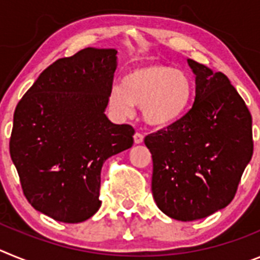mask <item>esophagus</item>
<instances>
[{
  "instance_id": "34e87169",
  "label": "esophagus",
  "mask_w": 260,
  "mask_h": 260,
  "mask_svg": "<svg viewBox=\"0 0 260 260\" xmlns=\"http://www.w3.org/2000/svg\"><path fill=\"white\" fill-rule=\"evenodd\" d=\"M143 139H144L143 134H141V133H135V134H134V142H135V143H137V144L142 143V142H143Z\"/></svg>"
}]
</instances>
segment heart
<instances>
[{
  "mask_svg": "<svg viewBox=\"0 0 260 260\" xmlns=\"http://www.w3.org/2000/svg\"><path fill=\"white\" fill-rule=\"evenodd\" d=\"M192 98L191 78L183 70L162 63L135 68L114 84L109 92V107L118 117H130L135 107L148 125L165 127L177 122Z\"/></svg>",
  "mask_w": 260,
  "mask_h": 260,
  "instance_id": "obj_1",
  "label": "heart"
}]
</instances>
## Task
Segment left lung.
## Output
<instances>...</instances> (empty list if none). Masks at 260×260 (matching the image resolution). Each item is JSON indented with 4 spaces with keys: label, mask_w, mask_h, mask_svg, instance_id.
<instances>
[{
    "label": "left lung",
    "mask_w": 260,
    "mask_h": 260,
    "mask_svg": "<svg viewBox=\"0 0 260 260\" xmlns=\"http://www.w3.org/2000/svg\"><path fill=\"white\" fill-rule=\"evenodd\" d=\"M187 62L197 77L194 104L177 122L144 138L156 204L181 221L226 207L254 151L251 114L228 77Z\"/></svg>",
    "instance_id": "left-lung-1"
}]
</instances>
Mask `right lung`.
Returning <instances> with one entry per match:
<instances>
[{
    "instance_id": "right-lung-1",
    "label": "right lung",
    "mask_w": 260,
    "mask_h": 260,
    "mask_svg": "<svg viewBox=\"0 0 260 260\" xmlns=\"http://www.w3.org/2000/svg\"><path fill=\"white\" fill-rule=\"evenodd\" d=\"M116 49L86 48L48 66L14 112L10 156L23 194L57 221L82 222L102 206L100 173L134 143L133 126L104 114Z\"/></svg>"
}]
</instances>
